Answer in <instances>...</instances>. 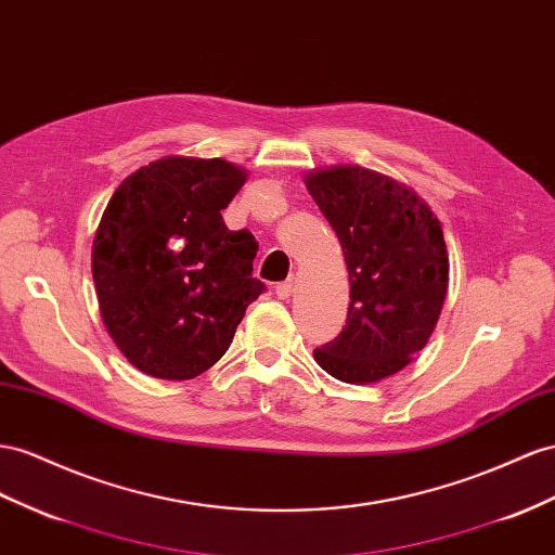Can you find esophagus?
<instances>
[{
	"instance_id": "1",
	"label": "esophagus",
	"mask_w": 555,
	"mask_h": 555,
	"mask_svg": "<svg viewBox=\"0 0 555 555\" xmlns=\"http://www.w3.org/2000/svg\"><path fill=\"white\" fill-rule=\"evenodd\" d=\"M294 287H296V282H294V278L292 280H287V282H280L278 287H275V294H278V298H289L292 294H294Z\"/></svg>"
}]
</instances>
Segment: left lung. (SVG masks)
I'll use <instances>...</instances> for the list:
<instances>
[{
  "mask_svg": "<svg viewBox=\"0 0 555 555\" xmlns=\"http://www.w3.org/2000/svg\"><path fill=\"white\" fill-rule=\"evenodd\" d=\"M304 182L338 235L350 280L346 326L314 362L350 385L395 376L427 346L446 301L441 221L411 186L369 168H318Z\"/></svg>",
  "mask_w": 555,
  "mask_h": 555,
  "instance_id": "8db88e82",
  "label": "left lung"
}]
</instances>
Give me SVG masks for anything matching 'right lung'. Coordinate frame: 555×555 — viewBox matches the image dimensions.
Segmentation results:
<instances>
[{
    "instance_id": "add662e5",
    "label": "right lung",
    "mask_w": 555,
    "mask_h": 555,
    "mask_svg": "<svg viewBox=\"0 0 555 555\" xmlns=\"http://www.w3.org/2000/svg\"><path fill=\"white\" fill-rule=\"evenodd\" d=\"M245 182L223 158L163 156L104 207L91 254L100 314L146 376L189 380L215 366L263 292L251 278L257 241L221 217Z\"/></svg>"
}]
</instances>
